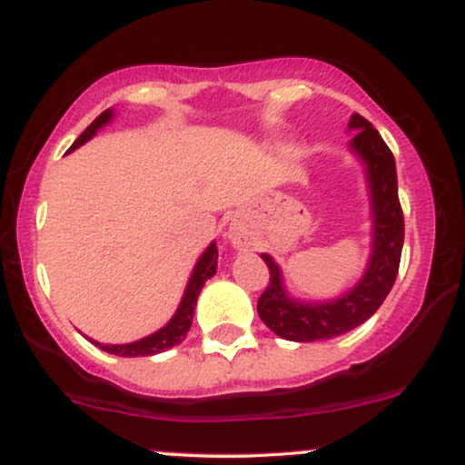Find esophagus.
<instances>
[{
  "label": "esophagus",
  "instance_id": "obj_1",
  "mask_svg": "<svg viewBox=\"0 0 465 465\" xmlns=\"http://www.w3.org/2000/svg\"><path fill=\"white\" fill-rule=\"evenodd\" d=\"M232 242H233V247H238V249H242V247H247V236H244L242 232H240L238 227H233L232 229Z\"/></svg>",
  "mask_w": 465,
  "mask_h": 465
}]
</instances>
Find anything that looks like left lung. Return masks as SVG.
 Instances as JSON below:
<instances>
[{
  "label": "left lung",
  "instance_id": "1",
  "mask_svg": "<svg viewBox=\"0 0 465 465\" xmlns=\"http://www.w3.org/2000/svg\"><path fill=\"white\" fill-rule=\"evenodd\" d=\"M350 126L359 129L351 140V148L367 163L371 188L373 253L370 266L356 288H351L341 300L303 306L300 302L288 300L277 264L266 253L260 255L269 266L271 280L258 300V314L275 334L286 341L308 343L350 332L381 308L398 277L404 242V216L398 199L396 162L370 120L354 114Z\"/></svg>",
  "mask_w": 465,
  "mask_h": 465
}]
</instances>
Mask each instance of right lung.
<instances>
[{"label": "right lung", "mask_w": 465, "mask_h": 465, "mask_svg": "<svg viewBox=\"0 0 465 465\" xmlns=\"http://www.w3.org/2000/svg\"><path fill=\"white\" fill-rule=\"evenodd\" d=\"M109 120H111V109H106L98 117H95L87 129L83 131V135H80L78 140L72 143V148H69V151H74V148L83 146L84 142L92 140V137L95 135V131H98L103 124H106ZM216 264H218V249H216V242H212L194 266V273H192L190 284H188V288H185V295H183V300H181L179 311L174 312V317L170 319L168 325H163L159 332L146 336V339H142V341H135V343H126V345H103V343H95V341H92V343L98 345L100 350L109 351V354H115V356H153V354H159V351L173 348V345L181 343V341L185 339V334H188V330L192 328L196 297H199L205 280H210V277L216 273Z\"/></svg>", "instance_id": "right-lung-1"}]
</instances>
